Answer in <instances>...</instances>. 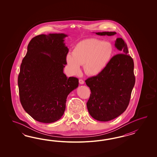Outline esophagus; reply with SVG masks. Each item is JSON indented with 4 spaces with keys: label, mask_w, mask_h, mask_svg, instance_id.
I'll return each instance as SVG.
<instances>
[{
    "label": "esophagus",
    "mask_w": 157,
    "mask_h": 157,
    "mask_svg": "<svg viewBox=\"0 0 157 157\" xmlns=\"http://www.w3.org/2000/svg\"><path fill=\"white\" fill-rule=\"evenodd\" d=\"M79 83H80L81 85H83L84 83H85V82L83 81L82 79H79Z\"/></svg>",
    "instance_id": "1"
}]
</instances>
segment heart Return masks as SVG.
Masks as SVG:
<instances>
[{"label": "heart", "mask_w": 157, "mask_h": 157, "mask_svg": "<svg viewBox=\"0 0 157 157\" xmlns=\"http://www.w3.org/2000/svg\"><path fill=\"white\" fill-rule=\"evenodd\" d=\"M114 49L111 43L95 38L82 41L76 44L71 54L66 56L70 72L77 75L83 65L86 73L90 76L99 75L108 66L113 57Z\"/></svg>", "instance_id": "b5f03b06"}]
</instances>
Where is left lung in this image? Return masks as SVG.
<instances>
[{
    "label": "left lung",
    "mask_w": 157,
    "mask_h": 157,
    "mask_svg": "<svg viewBox=\"0 0 157 157\" xmlns=\"http://www.w3.org/2000/svg\"><path fill=\"white\" fill-rule=\"evenodd\" d=\"M98 36H113L116 32L95 33ZM114 46L119 53L112 57L101 74L85 81L90 87V98L87 102L89 114L100 121H108L117 117L127 108L135 83L132 58L129 56L127 44L117 38Z\"/></svg>",
    "instance_id": "1"
}]
</instances>
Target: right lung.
<instances>
[{"mask_svg":"<svg viewBox=\"0 0 157 157\" xmlns=\"http://www.w3.org/2000/svg\"><path fill=\"white\" fill-rule=\"evenodd\" d=\"M64 33L40 34L31 40L18 78L24 110L36 121L51 123L60 119L67 97L78 86V79L63 72L68 49Z\"/></svg>","mask_w":157,"mask_h":157,"instance_id":"1","label":"right lung"}]
</instances>
